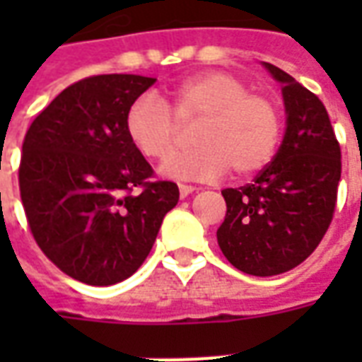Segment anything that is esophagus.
Segmentation results:
<instances>
[{"label":"esophagus","instance_id":"1","mask_svg":"<svg viewBox=\"0 0 362 362\" xmlns=\"http://www.w3.org/2000/svg\"><path fill=\"white\" fill-rule=\"evenodd\" d=\"M178 189H180V197H188L189 194L196 192V186H189V184H178Z\"/></svg>","mask_w":362,"mask_h":362}]
</instances>
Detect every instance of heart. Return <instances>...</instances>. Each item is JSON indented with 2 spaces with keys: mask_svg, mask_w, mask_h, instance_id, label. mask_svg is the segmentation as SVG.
Returning <instances> with one entry per match:
<instances>
[{
  "mask_svg": "<svg viewBox=\"0 0 362 362\" xmlns=\"http://www.w3.org/2000/svg\"><path fill=\"white\" fill-rule=\"evenodd\" d=\"M197 124V147L166 158L163 174L184 180H217L228 168L250 176L266 168L283 132L279 104L250 93L243 77L205 71L178 87L135 98L126 114V132L147 158H165L180 144L182 127Z\"/></svg>",
  "mask_w": 362,
  "mask_h": 362,
  "instance_id": "obj_1",
  "label": "heart"
}]
</instances>
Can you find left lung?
Returning a JSON list of instances; mask_svg holds the SVG:
<instances>
[{
    "label": "left lung",
    "instance_id": "1",
    "mask_svg": "<svg viewBox=\"0 0 362 362\" xmlns=\"http://www.w3.org/2000/svg\"><path fill=\"white\" fill-rule=\"evenodd\" d=\"M287 132L279 151L252 184L227 188L217 243L240 272L258 277L293 269L316 250L334 219L341 149L324 103L279 67Z\"/></svg>",
    "mask_w": 362,
    "mask_h": 362
}]
</instances>
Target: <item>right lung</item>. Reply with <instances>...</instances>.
<instances>
[{
    "mask_svg": "<svg viewBox=\"0 0 362 362\" xmlns=\"http://www.w3.org/2000/svg\"><path fill=\"white\" fill-rule=\"evenodd\" d=\"M155 79L93 75L69 85L27 129L21 202L38 248L74 279L106 287L149 256L178 186L153 168L126 132V114Z\"/></svg>",
    "mask_w": 362,
    "mask_h": 362,
    "instance_id": "right-lung-1",
    "label": "right lung"
}]
</instances>
